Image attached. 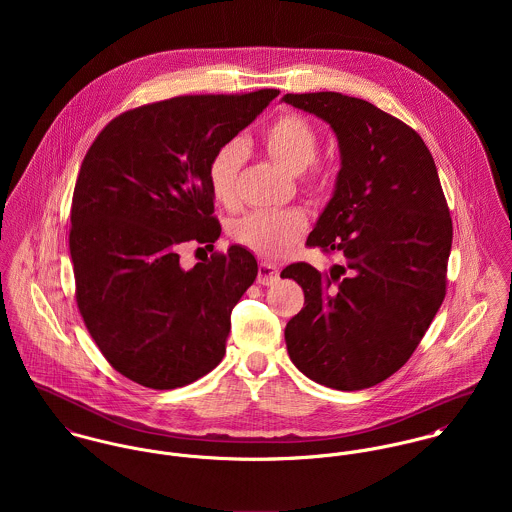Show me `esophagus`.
<instances>
[{"instance_id": "obj_1", "label": "esophagus", "mask_w": 512, "mask_h": 512, "mask_svg": "<svg viewBox=\"0 0 512 512\" xmlns=\"http://www.w3.org/2000/svg\"><path fill=\"white\" fill-rule=\"evenodd\" d=\"M278 276H280V272H278V268L274 264L260 262V266H258V284L272 286L278 280Z\"/></svg>"}]
</instances>
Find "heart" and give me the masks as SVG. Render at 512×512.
<instances>
[{"instance_id": "b5f03b06", "label": "heart", "mask_w": 512, "mask_h": 512, "mask_svg": "<svg viewBox=\"0 0 512 512\" xmlns=\"http://www.w3.org/2000/svg\"><path fill=\"white\" fill-rule=\"evenodd\" d=\"M260 144L268 155L292 173H299L305 187L313 193L325 191L329 173L315 163L319 138L315 128L297 114H282L260 134ZM240 167V147H219L207 167V181L213 199L230 207L236 197V173ZM307 228V215L299 207L252 211L230 228L232 238L244 248L264 258L284 256Z\"/></svg>"}]
</instances>
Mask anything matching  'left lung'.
<instances>
[{
  "label": "left lung",
  "mask_w": 512,
  "mask_h": 512,
  "mask_svg": "<svg viewBox=\"0 0 512 512\" xmlns=\"http://www.w3.org/2000/svg\"><path fill=\"white\" fill-rule=\"evenodd\" d=\"M325 120L341 169L309 248L339 252L329 274L305 262L295 280L303 309L286 325L293 365L335 390L370 388L406 365L438 313L453 226L434 157L416 130L339 92L286 94Z\"/></svg>",
  "instance_id": "1"
}]
</instances>
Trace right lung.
<instances>
[{"mask_svg":"<svg viewBox=\"0 0 512 512\" xmlns=\"http://www.w3.org/2000/svg\"><path fill=\"white\" fill-rule=\"evenodd\" d=\"M278 94L144 104L116 116L82 159L69 234L76 303L104 359L146 388L191 384L224 357L256 258L234 244L185 270L179 246L219 238L209 161Z\"/></svg>","mask_w":512,"mask_h":512,"instance_id":"obj_1","label":"right lung"}]
</instances>
